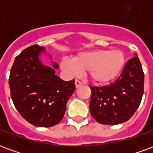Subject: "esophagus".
<instances>
[{
  "mask_svg": "<svg viewBox=\"0 0 153 153\" xmlns=\"http://www.w3.org/2000/svg\"><path fill=\"white\" fill-rule=\"evenodd\" d=\"M82 84H83V83H81L80 81H79V80H76V81H75V87H76V88H79V87L82 86Z\"/></svg>",
  "mask_w": 153,
  "mask_h": 153,
  "instance_id": "34e87169",
  "label": "esophagus"
}]
</instances>
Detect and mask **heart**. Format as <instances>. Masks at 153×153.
<instances>
[{
	"label": "heart",
	"instance_id": "obj_1",
	"mask_svg": "<svg viewBox=\"0 0 153 153\" xmlns=\"http://www.w3.org/2000/svg\"><path fill=\"white\" fill-rule=\"evenodd\" d=\"M125 64V56L120 51L93 50L81 52L73 60L63 58L60 68L70 76L88 71L93 82L106 84L119 76Z\"/></svg>",
	"mask_w": 153,
	"mask_h": 153
}]
</instances>
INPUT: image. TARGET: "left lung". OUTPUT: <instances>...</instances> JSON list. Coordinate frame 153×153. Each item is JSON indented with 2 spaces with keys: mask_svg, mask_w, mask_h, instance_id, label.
Returning a JSON list of instances; mask_svg holds the SVG:
<instances>
[{
  "mask_svg": "<svg viewBox=\"0 0 153 153\" xmlns=\"http://www.w3.org/2000/svg\"><path fill=\"white\" fill-rule=\"evenodd\" d=\"M144 74L138 55L128 60L121 75L105 87H91L90 113L102 125H119L127 121L141 102Z\"/></svg>",
  "mask_w": 153,
  "mask_h": 153,
  "instance_id": "obj_1",
  "label": "left lung"
}]
</instances>
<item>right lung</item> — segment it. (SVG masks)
Segmentation results:
<instances>
[{
    "label": "right lung",
    "mask_w": 153,
    "mask_h": 153,
    "mask_svg": "<svg viewBox=\"0 0 153 153\" xmlns=\"http://www.w3.org/2000/svg\"><path fill=\"white\" fill-rule=\"evenodd\" d=\"M43 54L49 56L51 67L42 63ZM58 69V64L38 45L25 49L12 65L9 85L14 105L23 118L37 127L60 123L67 102L75 90L74 80L61 79L56 74Z\"/></svg>",
    "instance_id": "right-lung-1"
}]
</instances>
